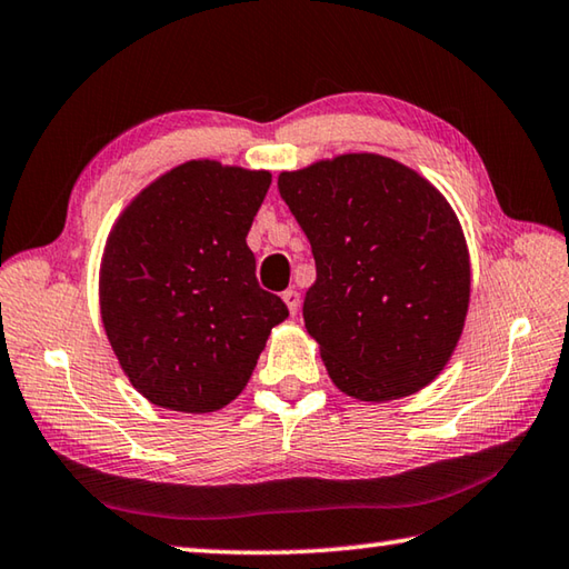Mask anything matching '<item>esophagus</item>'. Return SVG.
<instances>
[{"mask_svg":"<svg viewBox=\"0 0 569 569\" xmlns=\"http://www.w3.org/2000/svg\"><path fill=\"white\" fill-rule=\"evenodd\" d=\"M283 303L288 306V311L296 316L298 313V306H301V296H298L296 291H283Z\"/></svg>","mask_w":569,"mask_h":569,"instance_id":"esophagus-1","label":"esophagus"}]
</instances>
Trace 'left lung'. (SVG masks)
Wrapping results in <instances>:
<instances>
[{"instance_id":"8db88e82","label":"left lung","mask_w":569,"mask_h":569,"mask_svg":"<svg viewBox=\"0 0 569 569\" xmlns=\"http://www.w3.org/2000/svg\"><path fill=\"white\" fill-rule=\"evenodd\" d=\"M278 190L311 240L316 283L303 323L336 387L391 401L435 381L457 349L471 291L465 230L447 198L377 152L281 172Z\"/></svg>"}]
</instances>
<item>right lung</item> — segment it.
I'll list each match as a JSON object with an SVG mask.
<instances>
[{"instance_id":"obj_1","label":"right lung","mask_w":569,"mask_h":569,"mask_svg":"<svg viewBox=\"0 0 569 569\" xmlns=\"http://www.w3.org/2000/svg\"><path fill=\"white\" fill-rule=\"evenodd\" d=\"M268 186V170L188 160L114 220L100 263L102 326L124 377L156 407L223 409L288 319L258 286L246 243Z\"/></svg>"}]
</instances>
